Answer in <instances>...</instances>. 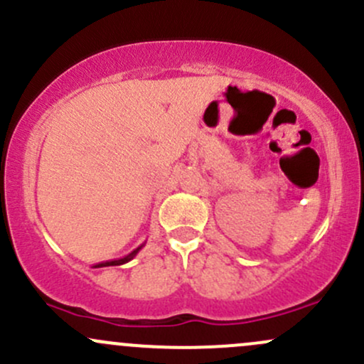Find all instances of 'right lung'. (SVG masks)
I'll return each instance as SVG.
<instances>
[{"label": "right lung", "instance_id": "right-lung-1", "mask_svg": "<svg viewBox=\"0 0 364 364\" xmlns=\"http://www.w3.org/2000/svg\"><path fill=\"white\" fill-rule=\"evenodd\" d=\"M142 246H144V245H140L139 248H135L134 252H132V253H128V255H127V257H123V259H118V260H109V262H102V264L95 265V267H109V265H123V264H127V262H130L132 259H135V255H136V253L140 252V250H142Z\"/></svg>", "mask_w": 364, "mask_h": 364}]
</instances>
